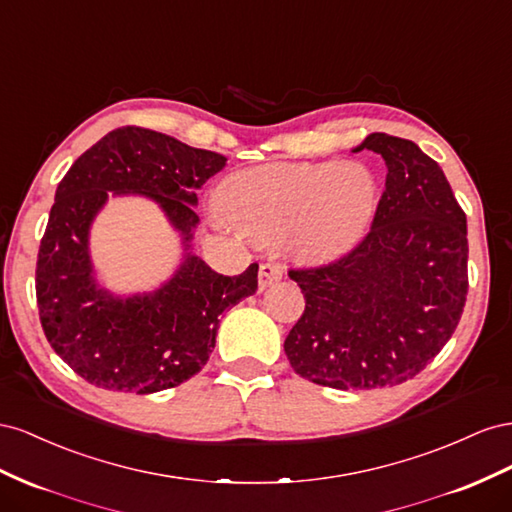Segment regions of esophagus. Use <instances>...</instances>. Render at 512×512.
Wrapping results in <instances>:
<instances>
[{"instance_id": "esophagus-1", "label": "esophagus", "mask_w": 512, "mask_h": 512, "mask_svg": "<svg viewBox=\"0 0 512 512\" xmlns=\"http://www.w3.org/2000/svg\"><path fill=\"white\" fill-rule=\"evenodd\" d=\"M281 279H283V266L276 264V261H266V264L259 266V287L261 289H266Z\"/></svg>"}]
</instances>
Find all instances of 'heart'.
<instances>
[{
	"label": "heart",
	"mask_w": 512,
	"mask_h": 512,
	"mask_svg": "<svg viewBox=\"0 0 512 512\" xmlns=\"http://www.w3.org/2000/svg\"><path fill=\"white\" fill-rule=\"evenodd\" d=\"M218 206L233 227L257 242L289 238L313 261L339 257L367 231L377 180L362 163H272L231 173Z\"/></svg>",
	"instance_id": "obj_1"
}]
</instances>
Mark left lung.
<instances>
[{
	"label": "left lung",
	"mask_w": 512,
	"mask_h": 512,
	"mask_svg": "<svg viewBox=\"0 0 512 512\" xmlns=\"http://www.w3.org/2000/svg\"><path fill=\"white\" fill-rule=\"evenodd\" d=\"M386 160L371 231L343 257L291 268L306 306L285 339L294 371L328 388H388L442 352L467 298V221L444 171L410 139L373 133Z\"/></svg>",
	"instance_id": "left-lung-1"
}]
</instances>
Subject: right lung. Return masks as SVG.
Masks as SVG:
<instances>
[{
    "label": "right lung",
    "instance_id": "right-lung-1",
    "mask_svg": "<svg viewBox=\"0 0 512 512\" xmlns=\"http://www.w3.org/2000/svg\"><path fill=\"white\" fill-rule=\"evenodd\" d=\"M225 163L223 154L122 126L64 175L40 240L36 300L47 341L85 382L135 394L180 386L206 367L229 306L257 291V264L225 276L191 253L178 274L148 296L115 298L92 276L87 233L109 191L152 197L188 248L199 223L197 191Z\"/></svg>",
    "mask_w": 512,
    "mask_h": 512
}]
</instances>
